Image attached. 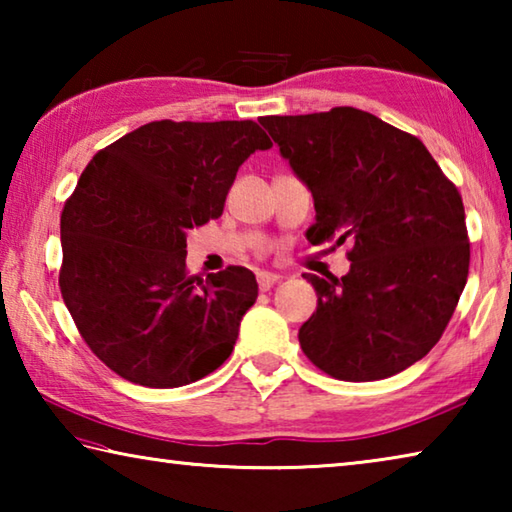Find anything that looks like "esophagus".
<instances>
[{
	"instance_id": "34e87169",
	"label": "esophagus",
	"mask_w": 512,
	"mask_h": 512,
	"mask_svg": "<svg viewBox=\"0 0 512 512\" xmlns=\"http://www.w3.org/2000/svg\"><path fill=\"white\" fill-rule=\"evenodd\" d=\"M277 282H280V275H277V273H268V271L257 273V284H259V289H262V291H268Z\"/></svg>"
}]
</instances>
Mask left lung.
Masks as SVG:
<instances>
[{
  "label": "left lung",
  "mask_w": 512,
  "mask_h": 512,
  "mask_svg": "<svg viewBox=\"0 0 512 512\" xmlns=\"http://www.w3.org/2000/svg\"><path fill=\"white\" fill-rule=\"evenodd\" d=\"M314 196L311 246L350 239V273H305L318 307L300 348L343 381L386 379L440 341L470 271L456 185L418 137L350 106L259 119Z\"/></svg>",
  "instance_id": "8db88e82"
}]
</instances>
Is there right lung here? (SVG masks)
I'll list each match as a JSON object with an SVG mask.
<instances>
[{
  "mask_svg": "<svg viewBox=\"0 0 512 512\" xmlns=\"http://www.w3.org/2000/svg\"><path fill=\"white\" fill-rule=\"evenodd\" d=\"M273 142L255 121H151L101 149L60 214V293L88 348L133 384L178 388L230 357L257 300L244 266L187 273V232L223 214Z\"/></svg>",
  "mask_w": 512,
  "mask_h": 512,
  "instance_id": "add662e5",
  "label": "right lung"
}]
</instances>
